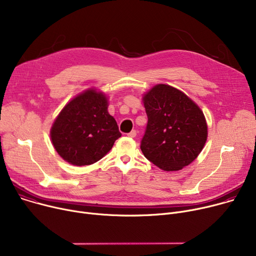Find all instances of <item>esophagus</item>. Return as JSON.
<instances>
[{
	"label": "esophagus",
	"instance_id": "34e87169",
	"mask_svg": "<svg viewBox=\"0 0 256 256\" xmlns=\"http://www.w3.org/2000/svg\"><path fill=\"white\" fill-rule=\"evenodd\" d=\"M137 135V131L136 130H132L130 133H128V136L131 137V138H134V137H136Z\"/></svg>",
	"mask_w": 256,
	"mask_h": 256
}]
</instances>
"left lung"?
Segmentation results:
<instances>
[{
	"label": "left lung",
	"instance_id": "8db88e82",
	"mask_svg": "<svg viewBox=\"0 0 256 256\" xmlns=\"http://www.w3.org/2000/svg\"><path fill=\"white\" fill-rule=\"evenodd\" d=\"M148 126L140 148L164 171H178L202 152L208 126L203 110L178 88L154 85L142 95Z\"/></svg>",
	"mask_w": 256,
	"mask_h": 256
}]
</instances>
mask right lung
Masks as SVG:
<instances>
[{"instance_id": "add662e5", "label": "right lung", "mask_w": 256, "mask_h": 256, "mask_svg": "<svg viewBox=\"0 0 256 256\" xmlns=\"http://www.w3.org/2000/svg\"><path fill=\"white\" fill-rule=\"evenodd\" d=\"M108 108L106 94L92 87L72 98L57 114L50 137L66 162L74 166L91 165L112 150L122 134Z\"/></svg>"}]
</instances>
